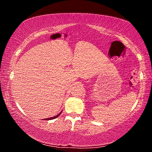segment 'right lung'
<instances>
[{"label":"right lung","mask_w":152,"mask_h":152,"mask_svg":"<svg viewBox=\"0 0 152 152\" xmlns=\"http://www.w3.org/2000/svg\"><path fill=\"white\" fill-rule=\"evenodd\" d=\"M61 113H60V114H58V115H56V116H55V117H51V118H48V119H45V120H51V119H56V118H57L58 116H60V114H61Z\"/></svg>","instance_id":"right-lung-1"}]
</instances>
